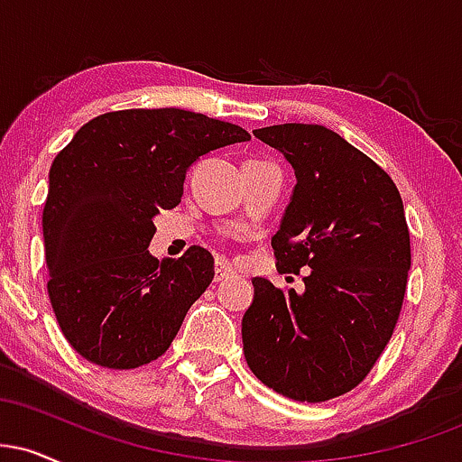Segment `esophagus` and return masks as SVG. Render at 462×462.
Here are the masks:
<instances>
[{
  "label": "esophagus",
  "instance_id": "34e87169",
  "mask_svg": "<svg viewBox=\"0 0 462 462\" xmlns=\"http://www.w3.org/2000/svg\"><path fill=\"white\" fill-rule=\"evenodd\" d=\"M230 278H235V269L230 267V263L217 258V263H215V282H224V280H230Z\"/></svg>",
  "mask_w": 462,
  "mask_h": 462
}]
</instances>
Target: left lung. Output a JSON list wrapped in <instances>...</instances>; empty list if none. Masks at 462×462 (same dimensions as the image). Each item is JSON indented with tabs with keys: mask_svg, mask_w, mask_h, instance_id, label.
<instances>
[{
	"mask_svg": "<svg viewBox=\"0 0 462 462\" xmlns=\"http://www.w3.org/2000/svg\"><path fill=\"white\" fill-rule=\"evenodd\" d=\"M254 136L295 169L272 245L280 273L304 269L306 291L254 278L243 352L269 389L328 402L367 378L400 319L411 269L404 204L380 164L323 125H269Z\"/></svg>",
	"mask_w": 462,
	"mask_h": 462,
	"instance_id": "8db88e82",
	"label": "left lung"
}]
</instances>
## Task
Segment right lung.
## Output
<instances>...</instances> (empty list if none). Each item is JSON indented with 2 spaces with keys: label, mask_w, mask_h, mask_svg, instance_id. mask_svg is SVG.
<instances>
[{
  "label": "right lung",
  "mask_w": 462,
  "mask_h": 462,
  "mask_svg": "<svg viewBox=\"0 0 462 462\" xmlns=\"http://www.w3.org/2000/svg\"><path fill=\"white\" fill-rule=\"evenodd\" d=\"M241 141L249 132L227 121L130 108L95 116L58 152L43 208L47 293L79 356L136 369L167 352L215 261L199 245L153 258V217L180 204L199 156Z\"/></svg>",
  "instance_id": "add662e5"
}]
</instances>
